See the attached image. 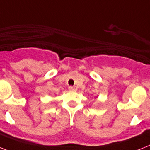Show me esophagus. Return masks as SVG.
<instances>
[{"label":"esophagus","instance_id":"34e87169","mask_svg":"<svg viewBox=\"0 0 150 150\" xmlns=\"http://www.w3.org/2000/svg\"><path fill=\"white\" fill-rule=\"evenodd\" d=\"M68 89H69V90H71V91H75V90L77 89V88H76V87H74V86H69L68 87Z\"/></svg>","mask_w":150,"mask_h":150}]
</instances>
